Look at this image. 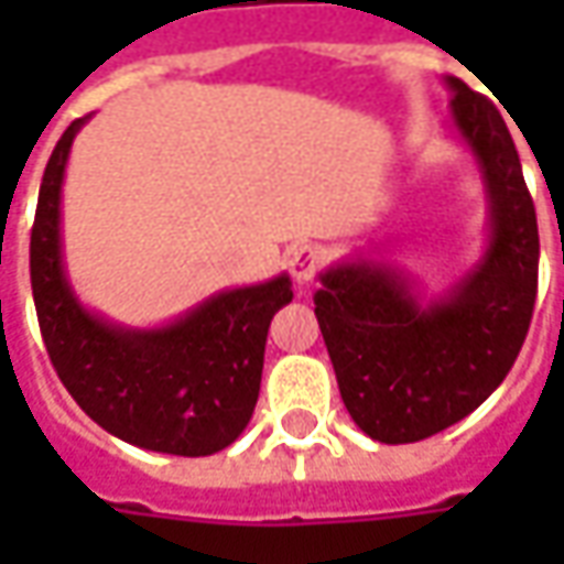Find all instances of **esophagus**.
I'll use <instances>...</instances> for the list:
<instances>
[{
  "label": "esophagus",
  "mask_w": 564,
  "mask_h": 564,
  "mask_svg": "<svg viewBox=\"0 0 564 564\" xmlns=\"http://www.w3.org/2000/svg\"><path fill=\"white\" fill-rule=\"evenodd\" d=\"M319 263H323V250L316 248V245H301L289 257V272H292V279L297 285H307V282H314Z\"/></svg>",
  "instance_id": "obj_1"
}]
</instances>
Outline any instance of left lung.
I'll return each mask as SVG.
<instances>
[{"label":"left lung","mask_w":564,"mask_h":564,"mask_svg":"<svg viewBox=\"0 0 564 564\" xmlns=\"http://www.w3.org/2000/svg\"><path fill=\"white\" fill-rule=\"evenodd\" d=\"M452 121L489 194V248L443 297L421 304L379 263H338L314 294L341 401L386 445L421 443L496 392L531 329L540 235L521 160L499 109L448 77Z\"/></svg>","instance_id":"1"}]
</instances>
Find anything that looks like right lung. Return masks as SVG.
<instances>
[{"mask_svg":"<svg viewBox=\"0 0 564 564\" xmlns=\"http://www.w3.org/2000/svg\"><path fill=\"white\" fill-rule=\"evenodd\" d=\"M58 138L31 228V289L55 373L106 433L150 452L200 458L231 445L260 395L267 333L292 301V279L213 294L163 329H124L80 307L62 267V178L72 141Z\"/></svg>","mask_w":564,"mask_h":564,"instance_id":"obj_1","label":"right lung"}]
</instances>
